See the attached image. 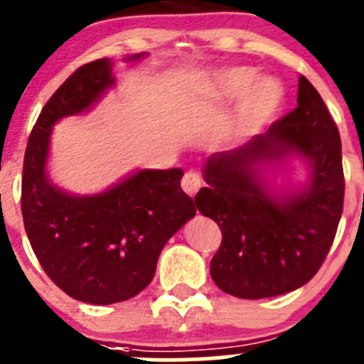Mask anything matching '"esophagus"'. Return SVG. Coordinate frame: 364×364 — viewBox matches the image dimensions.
Instances as JSON below:
<instances>
[{
  "mask_svg": "<svg viewBox=\"0 0 364 364\" xmlns=\"http://www.w3.org/2000/svg\"><path fill=\"white\" fill-rule=\"evenodd\" d=\"M200 186H203V178H200L197 172L188 171L185 176H183L181 188L185 190L188 196H196V193L200 190Z\"/></svg>",
  "mask_w": 364,
  "mask_h": 364,
  "instance_id": "esophagus-1",
  "label": "esophagus"
}]
</instances>
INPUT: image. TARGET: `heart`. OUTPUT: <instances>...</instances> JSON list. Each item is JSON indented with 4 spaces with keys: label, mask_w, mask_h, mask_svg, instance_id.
Listing matches in <instances>:
<instances>
[{
    "label": "heart",
    "mask_w": 364,
    "mask_h": 364,
    "mask_svg": "<svg viewBox=\"0 0 364 364\" xmlns=\"http://www.w3.org/2000/svg\"><path fill=\"white\" fill-rule=\"evenodd\" d=\"M257 73L252 68L236 67L209 75V91L216 98L232 100L243 95L232 116L220 134V144L232 148L255 135L271 123L284 105V90L273 79H264L253 86Z\"/></svg>",
    "instance_id": "b5f03b06"
}]
</instances>
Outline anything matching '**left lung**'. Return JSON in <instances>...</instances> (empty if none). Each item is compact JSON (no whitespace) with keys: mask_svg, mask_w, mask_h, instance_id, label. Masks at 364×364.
<instances>
[{"mask_svg":"<svg viewBox=\"0 0 364 364\" xmlns=\"http://www.w3.org/2000/svg\"><path fill=\"white\" fill-rule=\"evenodd\" d=\"M291 158L305 161L307 183L277 191L267 172ZM203 174L196 204L222 229L211 278L223 292L262 299L315 277L338 229L345 181L338 128L306 77L294 111L241 148L209 156Z\"/></svg>","mask_w":364,"mask_h":364,"instance_id":"8db88e82","label":"left lung"}]
</instances>
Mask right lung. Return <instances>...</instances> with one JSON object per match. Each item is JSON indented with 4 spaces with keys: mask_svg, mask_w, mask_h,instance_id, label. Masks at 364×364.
Instances as JSON below:
<instances>
[{
    "mask_svg": "<svg viewBox=\"0 0 364 364\" xmlns=\"http://www.w3.org/2000/svg\"><path fill=\"white\" fill-rule=\"evenodd\" d=\"M112 67L109 58L91 61L61 84L33 127L23 168L24 229L40 266L61 291L91 304L119 303L148 287L161 248L197 213L181 190V168H139L91 196L50 181L53 127L91 111L116 86Z\"/></svg>",
    "mask_w": 364,
    "mask_h": 364,
    "instance_id": "1",
    "label": "right lung"
}]
</instances>
